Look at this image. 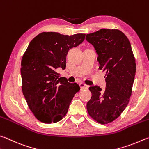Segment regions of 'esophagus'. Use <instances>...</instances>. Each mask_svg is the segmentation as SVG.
<instances>
[{"label":"esophagus","instance_id":"1","mask_svg":"<svg viewBox=\"0 0 149 149\" xmlns=\"http://www.w3.org/2000/svg\"><path fill=\"white\" fill-rule=\"evenodd\" d=\"M79 85H80L81 89H87L88 88V86L85 85V84L84 83H81L79 84Z\"/></svg>","mask_w":149,"mask_h":149}]
</instances>
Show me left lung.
<instances>
[{"instance_id": "8db88e82", "label": "left lung", "mask_w": 149, "mask_h": 149, "mask_svg": "<svg viewBox=\"0 0 149 149\" xmlns=\"http://www.w3.org/2000/svg\"><path fill=\"white\" fill-rule=\"evenodd\" d=\"M86 40L98 53L99 68L105 73V90L90 86L91 99L86 104L88 115L97 123L107 124L119 117L132 95L136 64L131 44L118 29H101L88 34Z\"/></svg>"}]
</instances>
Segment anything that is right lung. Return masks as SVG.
Masks as SVG:
<instances>
[{
    "label": "right lung",
    "instance_id": "obj_1",
    "mask_svg": "<svg viewBox=\"0 0 149 149\" xmlns=\"http://www.w3.org/2000/svg\"><path fill=\"white\" fill-rule=\"evenodd\" d=\"M85 34L71 36L43 32L34 38L21 64L22 92L30 110L44 123H55L65 117L77 83L60 77L56 69H65L68 52L84 41Z\"/></svg>",
    "mask_w": 149,
    "mask_h": 149
}]
</instances>
